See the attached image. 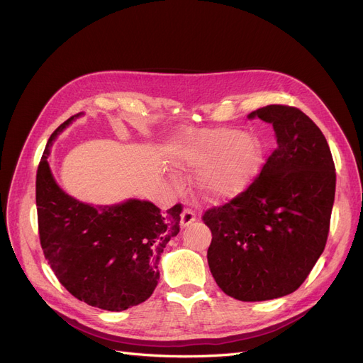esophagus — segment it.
<instances>
[{"label": "esophagus", "instance_id": "34e87169", "mask_svg": "<svg viewBox=\"0 0 363 363\" xmlns=\"http://www.w3.org/2000/svg\"><path fill=\"white\" fill-rule=\"evenodd\" d=\"M196 218H197V216H196L194 211L184 209V212L181 213V227H182V229L186 225H190L191 223H194Z\"/></svg>", "mask_w": 363, "mask_h": 363}]
</instances>
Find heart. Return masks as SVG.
Listing matches in <instances>:
<instances>
[{
  "label": "heart",
  "mask_w": 363,
  "mask_h": 363,
  "mask_svg": "<svg viewBox=\"0 0 363 363\" xmlns=\"http://www.w3.org/2000/svg\"><path fill=\"white\" fill-rule=\"evenodd\" d=\"M178 167L194 170L197 193L206 200L232 199L242 193L262 167L260 143L233 128L193 131L170 151Z\"/></svg>",
  "instance_id": "heart-1"
}]
</instances>
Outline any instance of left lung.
I'll list each match as a JSON object with an SVG mask.
<instances>
[{"label": "left lung", "mask_w": 363, "mask_h": 363, "mask_svg": "<svg viewBox=\"0 0 363 363\" xmlns=\"http://www.w3.org/2000/svg\"><path fill=\"white\" fill-rule=\"evenodd\" d=\"M272 124L277 147L230 202L211 208V274L229 296L269 301L298 290L325 250L335 199L333 158L321 130L298 107L250 113Z\"/></svg>", "instance_id": "left-lung-1"}]
</instances>
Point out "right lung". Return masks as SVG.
Wrapping results in <instances>:
<instances>
[{
	"mask_svg": "<svg viewBox=\"0 0 363 363\" xmlns=\"http://www.w3.org/2000/svg\"><path fill=\"white\" fill-rule=\"evenodd\" d=\"M62 123L48 140L35 178L38 235L43 254L60 283L74 298L107 311H124L151 296L158 260L179 233L182 205L161 212L146 200L92 206L64 193L53 179L48 157Z\"/></svg>",
	"mask_w": 363,
	"mask_h": 363,
	"instance_id": "right-lung-1",
	"label": "right lung"
}]
</instances>
